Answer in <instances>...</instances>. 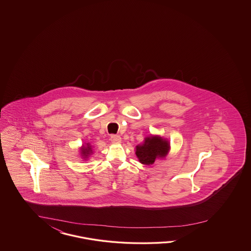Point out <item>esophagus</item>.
Here are the masks:
<instances>
[{"mask_svg": "<svg viewBox=\"0 0 251 251\" xmlns=\"http://www.w3.org/2000/svg\"><path fill=\"white\" fill-rule=\"evenodd\" d=\"M110 141L112 144H120L122 142V138L120 135H111Z\"/></svg>", "mask_w": 251, "mask_h": 251, "instance_id": "34e87169", "label": "esophagus"}]
</instances>
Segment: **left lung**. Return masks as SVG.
<instances>
[{
    "label": "left lung",
    "mask_w": 251,
    "mask_h": 251,
    "mask_svg": "<svg viewBox=\"0 0 251 251\" xmlns=\"http://www.w3.org/2000/svg\"><path fill=\"white\" fill-rule=\"evenodd\" d=\"M169 150L168 142L161 137L145 138V144L136 146V155L144 165H152L155 159L165 157Z\"/></svg>",
    "instance_id": "1"
}]
</instances>
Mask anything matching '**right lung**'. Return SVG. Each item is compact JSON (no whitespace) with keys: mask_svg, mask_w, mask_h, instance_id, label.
<instances>
[{"mask_svg":"<svg viewBox=\"0 0 251 251\" xmlns=\"http://www.w3.org/2000/svg\"><path fill=\"white\" fill-rule=\"evenodd\" d=\"M90 152H91V146L90 145H87V147L82 148V153L84 156H87Z\"/></svg>","mask_w":251,"mask_h":251,"instance_id":"obj_1","label":"right lung"}]
</instances>
